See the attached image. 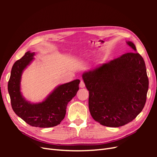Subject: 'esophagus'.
Segmentation results:
<instances>
[{
    "instance_id": "esophagus-1",
    "label": "esophagus",
    "mask_w": 157,
    "mask_h": 157,
    "mask_svg": "<svg viewBox=\"0 0 157 157\" xmlns=\"http://www.w3.org/2000/svg\"><path fill=\"white\" fill-rule=\"evenodd\" d=\"M79 86H80V88H84V87L85 86V84H84V82L82 81V80H81V81H80V84H79Z\"/></svg>"
}]
</instances>
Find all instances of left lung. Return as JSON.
<instances>
[{
    "mask_svg": "<svg viewBox=\"0 0 157 157\" xmlns=\"http://www.w3.org/2000/svg\"><path fill=\"white\" fill-rule=\"evenodd\" d=\"M126 43L134 51L131 41ZM89 91L90 114L99 124L120 127L143 110L149 88L145 61L137 52H128L82 74Z\"/></svg>",
    "mask_w": 157,
    "mask_h": 157,
    "instance_id": "left-lung-1",
    "label": "left lung"
}]
</instances>
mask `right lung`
I'll return each mask as SVG.
<instances>
[{
    "label": "right lung",
    "mask_w": 157,
    "mask_h": 157,
    "mask_svg": "<svg viewBox=\"0 0 157 157\" xmlns=\"http://www.w3.org/2000/svg\"><path fill=\"white\" fill-rule=\"evenodd\" d=\"M35 52H27L12 66L8 84L13 111L28 124L35 127L50 128L60 124L66 113L68 103L79 90L80 80L61 84L43 101L31 103L25 100L20 91L21 75L34 59Z\"/></svg>",
    "instance_id": "add662e5"
}]
</instances>
